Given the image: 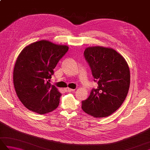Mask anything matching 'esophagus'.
I'll list each match as a JSON object with an SVG mask.
<instances>
[{"label": "esophagus", "instance_id": "1", "mask_svg": "<svg viewBox=\"0 0 150 150\" xmlns=\"http://www.w3.org/2000/svg\"><path fill=\"white\" fill-rule=\"evenodd\" d=\"M74 90H75L74 89H71V88H65V91H74Z\"/></svg>", "mask_w": 150, "mask_h": 150}]
</instances>
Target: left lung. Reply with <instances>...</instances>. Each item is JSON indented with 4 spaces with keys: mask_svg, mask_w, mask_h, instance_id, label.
Returning a JSON list of instances; mask_svg holds the SVG:
<instances>
[{
    "mask_svg": "<svg viewBox=\"0 0 150 150\" xmlns=\"http://www.w3.org/2000/svg\"><path fill=\"white\" fill-rule=\"evenodd\" d=\"M84 54L98 86L82 102V109L94 117H108L119 109L128 95L130 84L128 64L111 47H88Z\"/></svg>",
    "mask_w": 150,
    "mask_h": 150,
    "instance_id": "left-lung-1",
    "label": "left lung"
}]
</instances>
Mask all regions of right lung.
I'll use <instances>...</instances> for the list:
<instances>
[{
    "label": "right lung",
    "mask_w": 150,
    "mask_h": 150,
    "mask_svg": "<svg viewBox=\"0 0 150 150\" xmlns=\"http://www.w3.org/2000/svg\"><path fill=\"white\" fill-rule=\"evenodd\" d=\"M69 47L41 40L26 46L19 54L13 69V84L17 97L28 110L39 114L55 110L61 96L50 83L59 60Z\"/></svg>",
    "instance_id": "right-lung-1"
}]
</instances>
